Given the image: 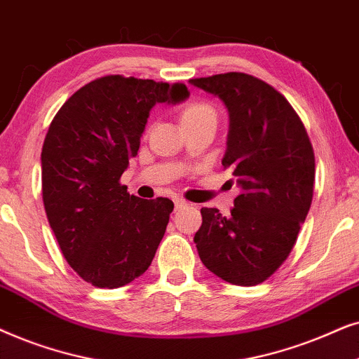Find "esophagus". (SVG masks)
<instances>
[{
	"label": "esophagus",
	"instance_id": "esophagus-1",
	"mask_svg": "<svg viewBox=\"0 0 359 359\" xmlns=\"http://www.w3.org/2000/svg\"><path fill=\"white\" fill-rule=\"evenodd\" d=\"M174 205H175V210H180V208L187 207V202H185L184 198H175L174 200Z\"/></svg>",
	"mask_w": 359,
	"mask_h": 359
}]
</instances>
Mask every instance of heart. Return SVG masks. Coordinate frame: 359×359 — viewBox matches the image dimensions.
I'll return each instance as SVG.
<instances>
[{"mask_svg": "<svg viewBox=\"0 0 359 359\" xmlns=\"http://www.w3.org/2000/svg\"><path fill=\"white\" fill-rule=\"evenodd\" d=\"M195 121H213L217 123V113L212 104L203 102L190 103L182 113V123H195Z\"/></svg>", "mask_w": 359, "mask_h": 359, "instance_id": "heart-1", "label": "heart"}]
</instances>
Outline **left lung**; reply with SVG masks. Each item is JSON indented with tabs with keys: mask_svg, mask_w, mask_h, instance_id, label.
<instances>
[{
	"mask_svg": "<svg viewBox=\"0 0 359 359\" xmlns=\"http://www.w3.org/2000/svg\"><path fill=\"white\" fill-rule=\"evenodd\" d=\"M228 111L224 169L240 195L226 217L202 208L194 243L205 267L235 285H256L287 259L313 197L315 157L302 121L279 92L229 72L189 80Z\"/></svg>",
	"mask_w": 359,
	"mask_h": 359,
	"instance_id": "obj_1",
	"label": "left lung"
}]
</instances>
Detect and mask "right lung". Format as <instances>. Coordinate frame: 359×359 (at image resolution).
<instances>
[{
  "label": "right lung",
  "instance_id": "right-lung-1",
  "mask_svg": "<svg viewBox=\"0 0 359 359\" xmlns=\"http://www.w3.org/2000/svg\"><path fill=\"white\" fill-rule=\"evenodd\" d=\"M189 95L184 83L108 75L75 92L52 119L42 200L62 255L87 283L121 287L154 259L174 203L130 195L119 177L137 156L152 107Z\"/></svg>",
  "mask_w": 359,
  "mask_h": 359
}]
</instances>
